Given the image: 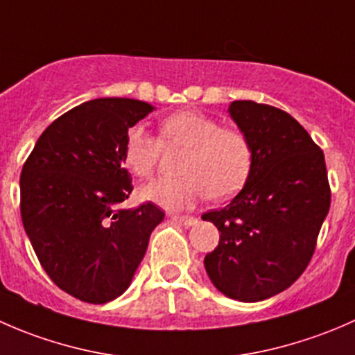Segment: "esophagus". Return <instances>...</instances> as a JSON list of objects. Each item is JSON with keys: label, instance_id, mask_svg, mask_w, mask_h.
Returning <instances> with one entry per match:
<instances>
[{"label": "esophagus", "instance_id": "34e87169", "mask_svg": "<svg viewBox=\"0 0 355 355\" xmlns=\"http://www.w3.org/2000/svg\"><path fill=\"white\" fill-rule=\"evenodd\" d=\"M170 218L173 221H177V223L185 225V227H191V225L198 223V218H194V216H180V214H170Z\"/></svg>", "mask_w": 355, "mask_h": 355}]
</instances>
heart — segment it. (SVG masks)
I'll list each match as a JSON object with an SVG mask.
<instances>
[{
    "label": "heart",
    "mask_w": 355,
    "mask_h": 355,
    "mask_svg": "<svg viewBox=\"0 0 355 355\" xmlns=\"http://www.w3.org/2000/svg\"><path fill=\"white\" fill-rule=\"evenodd\" d=\"M164 146L187 148L180 161L182 177L161 178L146 185L142 198L171 211L189 209L206 198L225 200L237 194L250 177L252 142L245 132L221 127L220 121L196 110L170 114L159 123V137L135 125L127 132L123 163L135 177L155 173Z\"/></svg>",
    "instance_id": "b5f03b06"
}]
</instances>
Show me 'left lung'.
Returning a JSON list of instances; mask_svg holds the SVG:
<instances>
[{
  "label": "left lung",
  "mask_w": 355,
  "mask_h": 355,
  "mask_svg": "<svg viewBox=\"0 0 355 355\" xmlns=\"http://www.w3.org/2000/svg\"><path fill=\"white\" fill-rule=\"evenodd\" d=\"M228 111L252 142L254 164L228 206L202 214L220 232L204 268L221 293L257 302L304 273L331 191L323 151L287 111L254 101H234Z\"/></svg>",
  "instance_id": "left-lung-1"
}]
</instances>
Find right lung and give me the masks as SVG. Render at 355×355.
Segmentation results:
<instances>
[{
	"label": "right lung",
	"mask_w": 355,
	"mask_h": 355,
	"mask_svg": "<svg viewBox=\"0 0 355 355\" xmlns=\"http://www.w3.org/2000/svg\"><path fill=\"white\" fill-rule=\"evenodd\" d=\"M153 106L127 98L82 103L41 134L20 175V213L39 263L63 292L89 304L130 285L164 211L118 209L132 178L123 166L128 128Z\"/></svg>",
	"instance_id": "right-lung-1"
}]
</instances>
